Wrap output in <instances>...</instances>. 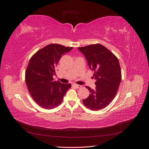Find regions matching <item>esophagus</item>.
Returning a JSON list of instances; mask_svg holds the SVG:
<instances>
[{"instance_id": "34e87169", "label": "esophagus", "mask_w": 149, "mask_h": 149, "mask_svg": "<svg viewBox=\"0 0 149 149\" xmlns=\"http://www.w3.org/2000/svg\"><path fill=\"white\" fill-rule=\"evenodd\" d=\"M72 86H74V87H75L76 88H81L82 87V86L81 85H78V84H72Z\"/></svg>"}]
</instances>
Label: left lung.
<instances>
[{
  "mask_svg": "<svg viewBox=\"0 0 149 149\" xmlns=\"http://www.w3.org/2000/svg\"><path fill=\"white\" fill-rule=\"evenodd\" d=\"M84 55L89 68L94 71L96 88L88 86L90 94L83 102L93 111L102 109L113 100L121 81L119 60L113 53L101 44L78 48Z\"/></svg>",
  "mask_w": 149,
  "mask_h": 149,
  "instance_id": "obj_1",
  "label": "left lung"
}]
</instances>
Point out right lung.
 Listing matches in <instances>:
<instances>
[{"mask_svg": "<svg viewBox=\"0 0 149 149\" xmlns=\"http://www.w3.org/2000/svg\"><path fill=\"white\" fill-rule=\"evenodd\" d=\"M73 47L50 44L40 49L30 58L25 73V82L33 100L45 109L59 106L71 84H62L53 78L62 55Z\"/></svg>", "mask_w": 149, "mask_h": 149, "instance_id": "right-lung-1", "label": "right lung"}]
</instances>
